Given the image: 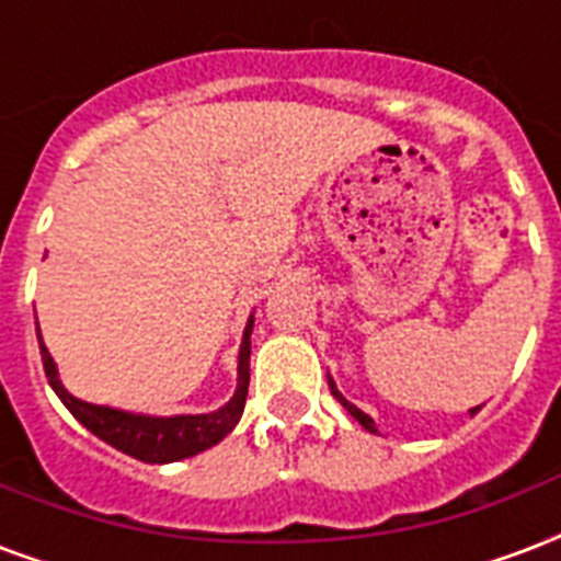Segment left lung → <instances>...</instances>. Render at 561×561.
<instances>
[{
	"instance_id": "left-lung-1",
	"label": "left lung",
	"mask_w": 561,
	"mask_h": 561,
	"mask_svg": "<svg viewBox=\"0 0 561 561\" xmlns=\"http://www.w3.org/2000/svg\"><path fill=\"white\" fill-rule=\"evenodd\" d=\"M329 387H332V396H334V399L341 401L343 408L350 410L352 416L358 419L360 425L367 427L369 434H378V427H375L373 416H369V413H364V410H360V408H358V404H352V401H350V399H346V396H343V392H341V390H337V383H334V378H332V375H329ZM478 410H480V408H471V410H469V416H474V413H478Z\"/></svg>"
}]
</instances>
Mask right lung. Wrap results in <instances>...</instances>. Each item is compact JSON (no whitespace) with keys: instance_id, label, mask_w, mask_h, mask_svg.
Wrapping results in <instances>:
<instances>
[{"instance_id":"obj_1","label":"right lung","mask_w":561,"mask_h":561,"mask_svg":"<svg viewBox=\"0 0 561 561\" xmlns=\"http://www.w3.org/2000/svg\"><path fill=\"white\" fill-rule=\"evenodd\" d=\"M250 334H253V314L247 320L244 337H241V346H238V383L232 399L224 408L211 410V413H183V416H148V413H130V410L75 399L60 381L57 364L48 355L39 329L37 341L39 355H43V369H46L51 390L57 392V399L64 401L66 410L87 431H92L99 439H104V443L118 448L127 457H136V460L178 462L206 451L211 445H218L238 425V419L244 413L247 387H250Z\"/></svg>"}]
</instances>
